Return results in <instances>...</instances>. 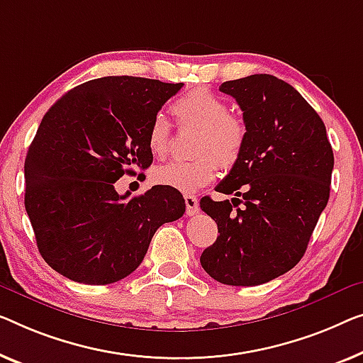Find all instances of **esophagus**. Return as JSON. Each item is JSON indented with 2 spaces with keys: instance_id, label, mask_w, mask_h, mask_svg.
Wrapping results in <instances>:
<instances>
[{
  "instance_id": "obj_1",
  "label": "esophagus",
  "mask_w": 363,
  "mask_h": 363,
  "mask_svg": "<svg viewBox=\"0 0 363 363\" xmlns=\"http://www.w3.org/2000/svg\"><path fill=\"white\" fill-rule=\"evenodd\" d=\"M184 200H186V212L187 215H196L199 213V199L196 196H189L184 197Z\"/></svg>"
}]
</instances>
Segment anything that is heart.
I'll return each instance as SVG.
<instances>
[{
  "mask_svg": "<svg viewBox=\"0 0 363 363\" xmlns=\"http://www.w3.org/2000/svg\"><path fill=\"white\" fill-rule=\"evenodd\" d=\"M171 111L182 125L200 128L192 161H172L155 171V182L182 192H194L215 179L218 166H233L246 142V125L230 112L223 97L207 88H194L172 102ZM151 153L163 158L171 150V127L163 116L148 128Z\"/></svg>",
  "mask_w": 363,
  "mask_h": 363,
  "instance_id": "obj_1",
  "label": "heart"
}]
</instances>
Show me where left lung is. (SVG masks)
Instances as JSON below:
<instances>
[{
  "label": "left lung",
  "mask_w": 363,
  "mask_h": 363,
  "mask_svg": "<svg viewBox=\"0 0 363 363\" xmlns=\"http://www.w3.org/2000/svg\"><path fill=\"white\" fill-rule=\"evenodd\" d=\"M220 91L241 107L246 142L216 186L235 194L231 202L200 200L220 233L200 264L220 284L261 285L305 254L329 200L334 155L321 117L285 81L251 74L226 81Z\"/></svg>",
  "instance_id": "1"
}]
</instances>
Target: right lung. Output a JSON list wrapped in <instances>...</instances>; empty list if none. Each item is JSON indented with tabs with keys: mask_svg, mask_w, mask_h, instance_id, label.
<instances>
[{
	"mask_svg": "<svg viewBox=\"0 0 363 363\" xmlns=\"http://www.w3.org/2000/svg\"><path fill=\"white\" fill-rule=\"evenodd\" d=\"M182 83L137 77L86 81L43 116L24 163V205L48 266L106 285L142 264L161 225L186 212L177 189L118 196L113 184L153 161L148 128Z\"/></svg>",
	"mask_w": 363,
	"mask_h": 363,
	"instance_id": "1",
	"label": "right lung"
}]
</instances>
